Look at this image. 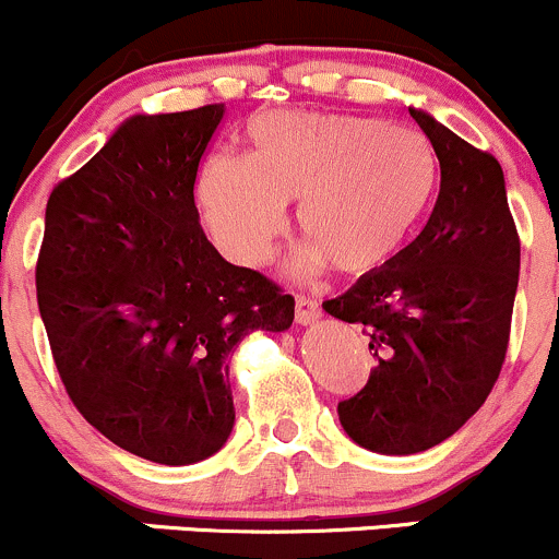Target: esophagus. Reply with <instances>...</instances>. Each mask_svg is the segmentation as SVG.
Returning a JSON list of instances; mask_svg holds the SVG:
<instances>
[{
	"label": "esophagus",
	"mask_w": 559,
	"mask_h": 559,
	"mask_svg": "<svg viewBox=\"0 0 559 559\" xmlns=\"http://www.w3.org/2000/svg\"><path fill=\"white\" fill-rule=\"evenodd\" d=\"M295 319H297V324H302V326L313 324L316 319H321V305L310 297H297Z\"/></svg>",
	"instance_id": "34e87169"
}]
</instances>
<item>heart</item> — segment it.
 Returning <instances> with one entry per match:
<instances>
[{
    "mask_svg": "<svg viewBox=\"0 0 559 559\" xmlns=\"http://www.w3.org/2000/svg\"><path fill=\"white\" fill-rule=\"evenodd\" d=\"M442 187V160L423 133L385 120L267 111L246 128V155H214L198 174L211 235L240 264L267 260L297 201L295 264L361 278L404 254Z\"/></svg>",
    "mask_w": 559,
    "mask_h": 559,
    "instance_id": "obj_1",
    "label": "heart"
}]
</instances>
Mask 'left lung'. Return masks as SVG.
<instances>
[{"label":"left lung","mask_w":559,"mask_h":559,"mask_svg":"<svg viewBox=\"0 0 559 559\" xmlns=\"http://www.w3.org/2000/svg\"><path fill=\"white\" fill-rule=\"evenodd\" d=\"M442 160V187L418 238L385 270L361 275L329 316L364 324L378 364L337 404L345 433L380 455L444 442L501 374L520 278V235L501 163L409 109Z\"/></svg>","instance_id":"8db88e82"}]
</instances>
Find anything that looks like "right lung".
Wrapping results in <instances>:
<instances>
[{"mask_svg":"<svg viewBox=\"0 0 559 559\" xmlns=\"http://www.w3.org/2000/svg\"><path fill=\"white\" fill-rule=\"evenodd\" d=\"M225 104L133 115L50 192L37 302L82 418L166 466L205 461L235 423L227 356L284 332L295 297L209 243L195 176Z\"/></svg>","mask_w":559,"mask_h":559,"instance_id":"add662e5","label":"right lung"}]
</instances>
